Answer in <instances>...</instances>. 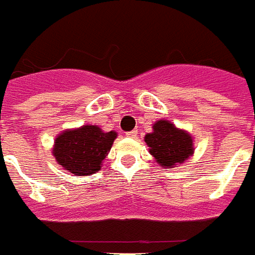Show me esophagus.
<instances>
[{"instance_id": "1", "label": "esophagus", "mask_w": 255, "mask_h": 255, "mask_svg": "<svg viewBox=\"0 0 255 255\" xmlns=\"http://www.w3.org/2000/svg\"><path fill=\"white\" fill-rule=\"evenodd\" d=\"M137 134H138V131L137 130H131L129 133H126V135L129 137V138H137Z\"/></svg>"}]
</instances>
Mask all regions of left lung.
<instances>
[{
    "instance_id": "8db88e82",
    "label": "left lung",
    "mask_w": 255,
    "mask_h": 255,
    "mask_svg": "<svg viewBox=\"0 0 255 255\" xmlns=\"http://www.w3.org/2000/svg\"><path fill=\"white\" fill-rule=\"evenodd\" d=\"M145 142L157 164L165 169L181 165L195 152L192 135L168 120L156 121L152 133L145 135Z\"/></svg>"
}]
</instances>
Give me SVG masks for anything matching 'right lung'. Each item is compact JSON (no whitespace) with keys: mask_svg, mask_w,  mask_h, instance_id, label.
I'll use <instances>...</instances> for the list:
<instances>
[{"mask_svg":"<svg viewBox=\"0 0 255 255\" xmlns=\"http://www.w3.org/2000/svg\"><path fill=\"white\" fill-rule=\"evenodd\" d=\"M117 131H103L97 125L63 130L55 138L52 154L63 169L75 176H90L102 168Z\"/></svg>","mask_w":255,"mask_h":255,"instance_id":"1","label":"right lung"}]
</instances>
